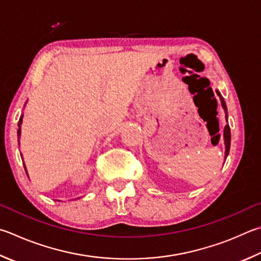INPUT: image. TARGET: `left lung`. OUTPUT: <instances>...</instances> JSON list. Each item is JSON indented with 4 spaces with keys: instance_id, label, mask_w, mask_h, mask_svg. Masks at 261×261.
I'll list each match as a JSON object with an SVG mask.
<instances>
[{
    "instance_id": "8db88e82",
    "label": "left lung",
    "mask_w": 261,
    "mask_h": 261,
    "mask_svg": "<svg viewBox=\"0 0 261 261\" xmlns=\"http://www.w3.org/2000/svg\"><path fill=\"white\" fill-rule=\"evenodd\" d=\"M216 92H217V94L218 96H219V98H220V101H221V106H222V108H224V111H225V117H226V120L227 118H228V114H227V106H226V102H225V100H224V98H222V96L220 94V92L218 91V90H216ZM228 122V121H227ZM224 141H225V159L227 158V155H228V153H229V147H230V127H229V125L227 124L226 126H225V129H224Z\"/></svg>"
}]
</instances>
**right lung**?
Returning a JSON list of instances; mask_svg holds the SVG:
<instances>
[{
    "instance_id": "obj_1",
    "label": "right lung",
    "mask_w": 261,
    "mask_h": 261,
    "mask_svg": "<svg viewBox=\"0 0 261 261\" xmlns=\"http://www.w3.org/2000/svg\"><path fill=\"white\" fill-rule=\"evenodd\" d=\"M21 122H22V115L20 116V118H19V122H18V126H19V129H18V139H19V137H20V127H21ZM23 167H25V165H23ZM25 170H26V167H25ZM26 173H27V171H26Z\"/></svg>"
}]
</instances>
